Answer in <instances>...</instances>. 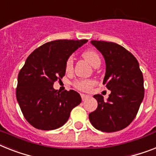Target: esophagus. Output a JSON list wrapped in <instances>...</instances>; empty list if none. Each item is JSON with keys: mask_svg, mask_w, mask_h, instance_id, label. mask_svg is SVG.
<instances>
[{"mask_svg": "<svg viewBox=\"0 0 156 156\" xmlns=\"http://www.w3.org/2000/svg\"><path fill=\"white\" fill-rule=\"evenodd\" d=\"M81 97H82V101H85V100H87V98H89V95H87V94H81Z\"/></svg>", "mask_w": 156, "mask_h": 156, "instance_id": "esophagus-1", "label": "esophagus"}]
</instances>
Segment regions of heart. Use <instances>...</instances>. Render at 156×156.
Masks as SVG:
<instances>
[{
	"instance_id": "b5f03b06",
	"label": "heart",
	"mask_w": 156,
	"mask_h": 156,
	"mask_svg": "<svg viewBox=\"0 0 156 156\" xmlns=\"http://www.w3.org/2000/svg\"><path fill=\"white\" fill-rule=\"evenodd\" d=\"M82 56L90 65L94 67L96 66L100 65V63H101V59H100L98 52L94 50V49H87V50L83 52ZM73 66H74L73 58L69 57L67 58V60L66 61L65 63V70L67 74L71 73L72 70H73ZM94 84H95L94 81L90 80V79H79V80H77L74 82V86L77 89L80 90L87 91L90 90Z\"/></svg>"
}]
</instances>
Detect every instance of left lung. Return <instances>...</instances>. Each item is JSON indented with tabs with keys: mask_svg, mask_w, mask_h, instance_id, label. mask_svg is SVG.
<instances>
[{
	"mask_svg": "<svg viewBox=\"0 0 156 156\" xmlns=\"http://www.w3.org/2000/svg\"><path fill=\"white\" fill-rule=\"evenodd\" d=\"M104 57L106 74L103 84L111 91L107 101L95 94L98 107L90 113L94 128L115 132L130 125L137 115L144 97V76L137 59L131 52L116 43L91 41Z\"/></svg>",
	"mask_w": 156,
	"mask_h": 156,
	"instance_id": "1",
	"label": "left lung"
}]
</instances>
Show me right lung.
Returning a JSON list of instances; mask_svg holds the SVG:
<instances>
[{
    "instance_id": "right-lung-1",
    "label": "right lung",
    "mask_w": 156,
    "mask_h": 156,
    "mask_svg": "<svg viewBox=\"0 0 156 156\" xmlns=\"http://www.w3.org/2000/svg\"><path fill=\"white\" fill-rule=\"evenodd\" d=\"M87 40H56L32 52L17 78L16 100L28 122L35 128L50 131L63 126L72 109L82 102L70 90L60 93L54 83L65 76V63Z\"/></svg>"
}]
</instances>
